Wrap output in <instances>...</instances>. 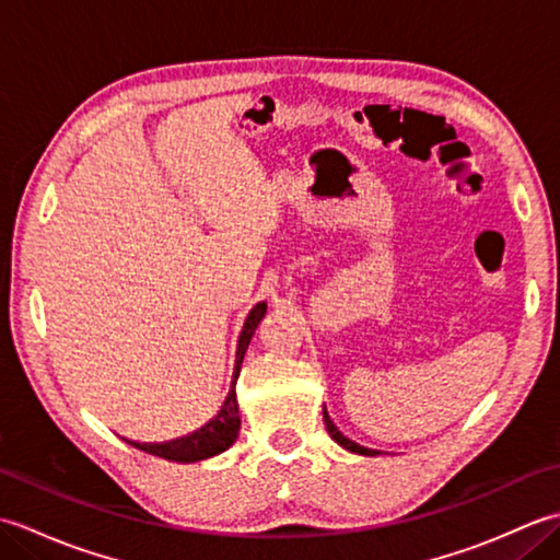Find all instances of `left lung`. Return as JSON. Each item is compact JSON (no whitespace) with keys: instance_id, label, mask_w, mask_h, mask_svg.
Masks as SVG:
<instances>
[{"instance_id":"left-lung-1","label":"left lung","mask_w":560,"mask_h":560,"mask_svg":"<svg viewBox=\"0 0 560 560\" xmlns=\"http://www.w3.org/2000/svg\"><path fill=\"white\" fill-rule=\"evenodd\" d=\"M323 416H325V425H327V431H329V435H331V440H335V443H339L343 450H349V452H355V455H368V457H375V455H380L377 450H371V447H363V445H359V443H353V440H349L347 435H343L339 428L331 423V419H329V413L327 411H323Z\"/></svg>"}]
</instances>
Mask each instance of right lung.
I'll list each match as a JSON object with an SVG mask.
<instances>
[{"mask_svg": "<svg viewBox=\"0 0 560 560\" xmlns=\"http://www.w3.org/2000/svg\"><path fill=\"white\" fill-rule=\"evenodd\" d=\"M265 313H267V303H257L253 311H249L241 331V339H237L231 392L229 397H225L221 411L213 416L207 425H201L199 431L189 433L185 438L171 440V443H135V440H127V443L135 445L137 450L149 452V455H156L171 462H199V459H209L213 455H221L223 450H229L235 443L237 431H241V413H237V399H235V380L241 375V363L245 359L247 343L253 339L259 319L265 317Z\"/></svg>", "mask_w": 560, "mask_h": 560, "instance_id": "right-lung-1", "label": "right lung"}]
</instances>
